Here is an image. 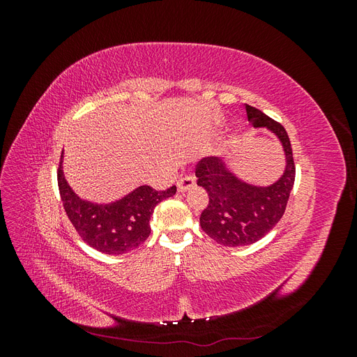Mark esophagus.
Here are the masks:
<instances>
[{"label":"esophagus","mask_w":357,"mask_h":357,"mask_svg":"<svg viewBox=\"0 0 357 357\" xmlns=\"http://www.w3.org/2000/svg\"><path fill=\"white\" fill-rule=\"evenodd\" d=\"M195 185H197L195 177L186 176V177H183V178H180V180L177 181V189H178V192H186V190L192 189Z\"/></svg>","instance_id":"obj_1"}]
</instances>
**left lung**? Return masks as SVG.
Instances as JSON below:
<instances>
[{
	"mask_svg": "<svg viewBox=\"0 0 357 357\" xmlns=\"http://www.w3.org/2000/svg\"><path fill=\"white\" fill-rule=\"evenodd\" d=\"M245 112L255 128H268L278 137L286 168L273 185L255 186L236 177L219 158L198 162V186L208 193V205L199 218L201 228L215 243L228 247L248 245L264 238L283 218L295 183L294 153L286 129L252 105H245Z\"/></svg>",
	"mask_w": 357,
	"mask_h": 357,
	"instance_id": "8db88e82",
	"label": "left lung"
}]
</instances>
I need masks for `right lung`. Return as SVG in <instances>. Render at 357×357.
<instances>
[{
	"label": "right lung",
	"instance_id": "right-lung-1",
	"mask_svg": "<svg viewBox=\"0 0 357 357\" xmlns=\"http://www.w3.org/2000/svg\"><path fill=\"white\" fill-rule=\"evenodd\" d=\"M61 164L58 186L63 210L82 240L105 255H123L142 245L150 235L155 207L176 195L177 190L176 186L167 190L139 186L112 204H93L75 195L63 177Z\"/></svg>",
	"mask_w": 357,
	"mask_h": 357
}]
</instances>
